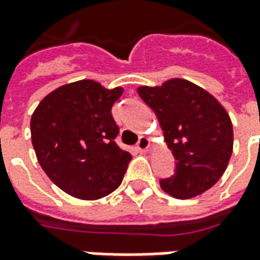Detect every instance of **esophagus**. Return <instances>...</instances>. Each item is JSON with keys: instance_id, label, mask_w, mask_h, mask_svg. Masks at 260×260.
I'll return each mask as SVG.
<instances>
[{"instance_id": "1", "label": "esophagus", "mask_w": 260, "mask_h": 260, "mask_svg": "<svg viewBox=\"0 0 260 260\" xmlns=\"http://www.w3.org/2000/svg\"><path fill=\"white\" fill-rule=\"evenodd\" d=\"M148 146H150V140H148L146 136H140V138H139L138 144H136V148H138V151L139 152H144L148 148Z\"/></svg>"}]
</instances>
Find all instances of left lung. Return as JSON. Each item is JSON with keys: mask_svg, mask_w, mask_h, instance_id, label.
<instances>
[{"mask_svg": "<svg viewBox=\"0 0 260 260\" xmlns=\"http://www.w3.org/2000/svg\"><path fill=\"white\" fill-rule=\"evenodd\" d=\"M138 94L154 110L173 151V176L159 180L177 199L207 191L221 178L233 150V128L226 110L193 83L173 79L162 87H139Z\"/></svg>", "mask_w": 260, "mask_h": 260, "instance_id": "8db88e82", "label": "left lung"}]
</instances>
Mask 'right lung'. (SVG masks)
Returning <instances> with one entry per match:
<instances>
[{"label":"right lung","instance_id":"right-lung-1","mask_svg":"<svg viewBox=\"0 0 260 260\" xmlns=\"http://www.w3.org/2000/svg\"><path fill=\"white\" fill-rule=\"evenodd\" d=\"M122 94L92 80L54 90L31 117V139L45 173L79 199H99L121 184L132 159L116 143L120 128L112 106Z\"/></svg>","mask_w":260,"mask_h":260}]
</instances>
